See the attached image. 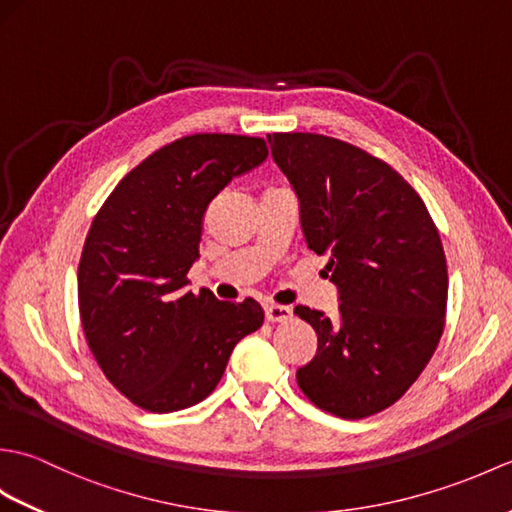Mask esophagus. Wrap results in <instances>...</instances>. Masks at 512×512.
<instances>
[{
  "label": "esophagus",
  "instance_id": "34e87169",
  "mask_svg": "<svg viewBox=\"0 0 512 512\" xmlns=\"http://www.w3.org/2000/svg\"><path fill=\"white\" fill-rule=\"evenodd\" d=\"M264 310H266V319L270 323H279V321L292 319V310L288 306H277V303H270V306H266Z\"/></svg>",
  "mask_w": 512,
  "mask_h": 512
}]
</instances>
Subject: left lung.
Masks as SVG:
<instances>
[{"mask_svg":"<svg viewBox=\"0 0 512 512\" xmlns=\"http://www.w3.org/2000/svg\"><path fill=\"white\" fill-rule=\"evenodd\" d=\"M299 200L308 248L328 255L339 312L297 306L317 354L297 383L314 405L361 420L394 405L431 361L447 314V259L411 184L387 162L321 134H268Z\"/></svg>","mask_w":512,"mask_h":512,"instance_id":"1","label":"left lung"}]
</instances>
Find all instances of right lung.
Listing matches in <instances>:
<instances>
[{"label":"right lung","instance_id":"add662e5","mask_svg":"<svg viewBox=\"0 0 512 512\" xmlns=\"http://www.w3.org/2000/svg\"><path fill=\"white\" fill-rule=\"evenodd\" d=\"M266 158L264 138L184 136L129 171L96 213L79 264L83 332L107 380L140 409L198 405L233 347L262 328L255 299L184 288L206 206Z\"/></svg>","mask_w":512,"mask_h":512}]
</instances>
